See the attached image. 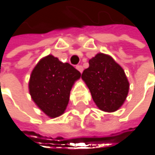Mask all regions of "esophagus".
<instances>
[{
	"label": "esophagus",
	"mask_w": 155,
	"mask_h": 155,
	"mask_svg": "<svg viewBox=\"0 0 155 155\" xmlns=\"http://www.w3.org/2000/svg\"><path fill=\"white\" fill-rule=\"evenodd\" d=\"M76 69H77L80 73H82V71H83V67H82L81 65H77V66H76Z\"/></svg>",
	"instance_id": "obj_1"
}]
</instances>
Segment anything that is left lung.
<instances>
[{"label":"left lung","instance_id":"obj_1","mask_svg":"<svg viewBox=\"0 0 155 155\" xmlns=\"http://www.w3.org/2000/svg\"><path fill=\"white\" fill-rule=\"evenodd\" d=\"M81 79L89 88L96 106L105 112H115L128 94L129 81L123 68L108 54L99 53L89 60Z\"/></svg>","mask_w":155,"mask_h":155}]
</instances>
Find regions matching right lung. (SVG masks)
Masks as SVG:
<instances>
[{
	"mask_svg": "<svg viewBox=\"0 0 155 155\" xmlns=\"http://www.w3.org/2000/svg\"><path fill=\"white\" fill-rule=\"evenodd\" d=\"M81 73L68 63L52 54L41 58L31 72L28 91L32 101L51 118L63 115L70 99V91Z\"/></svg>",
	"mask_w": 155,
	"mask_h": 155,
	"instance_id": "right-lung-1",
	"label": "right lung"
}]
</instances>
